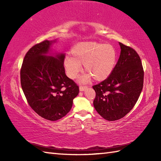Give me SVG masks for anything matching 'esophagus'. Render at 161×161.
I'll list each match as a JSON object with an SVG mask.
<instances>
[{"instance_id": "1", "label": "esophagus", "mask_w": 161, "mask_h": 161, "mask_svg": "<svg viewBox=\"0 0 161 161\" xmlns=\"http://www.w3.org/2000/svg\"><path fill=\"white\" fill-rule=\"evenodd\" d=\"M88 87L86 86H80V91H84Z\"/></svg>"}]
</instances>
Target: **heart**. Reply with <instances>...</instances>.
<instances>
[{"instance_id": "1", "label": "heart", "mask_w": 161, "mask_h": 161, "mask_svg": "<svg viewBox=\"0 0 161 161\" xmlns=\"http://www.w3.org/2000/svg\"><path fill=\"white\" fill-rule=\"evenodd\" d=\"M117 59L115 47L110 44L84 42L76 44L71 50V57L64 59L68 76L75 79L82 70L83 64L86 74L81 78V82H88L91 77L96 81H103L111 74Z\"/></svg>"}]
</instances>
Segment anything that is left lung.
<instances>
[{"instance_id":"left-lung-1","label":"left lung","mask_w":161,"mask_h":161,"mask_svg":"<svg viewBox=\"0 0 161 161\" xmlns=\"http://www.w3.org/2000/svg\"><path fill=\"white\" fill-rule=\"evenodd\" d=\"M117 64L109 77L93 86L95 110L108 121L118 120L131 110L141 93L144 81L141 59L135 50L122 43Z\"/></svg>"}]
</instances>
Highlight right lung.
<instances>
[{
	"mask_svg": "<svg viewBox=\"0 0 161 161\" xmlns=\"http://www.w3.org/2000/svg\"><path fill=\"white\" fill-rule=\"evenodd\" d=\"M54 42L45 40L32 46L20 69V84L30 107L51 121L64 117L79 93L77 84L65 73V54L47 55Z\"/></svg>",
	"mask_w": 161,
	"mask_h": 161,
	"instance_id": "1",
	"label": "right lung"
}]
</instances>
